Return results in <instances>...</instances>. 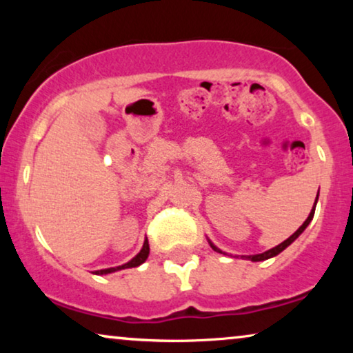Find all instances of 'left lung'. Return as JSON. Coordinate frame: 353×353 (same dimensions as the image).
I'll use <instances>...</instances> for the list:
<instances>
[{"label":"left lung","instance_id":"obj_1","mask_svg":"<svg viewBox=\"0 0 353 353\" xmlns=\"http://www.w3.org/2000/svg\"><path fill=\"white\" fill-rule=\"evenodd\" d=\"M318 192H320V191H318ZM316 201H318V196H316V199H315V205H316ZM313 215H315V207H313V209H312V212H310V215H308V216H307V220H305V221H303V223H302V226H301V228H299V230L296 231V233H294L292 236H289V238H288L286 241H283V243H281V244H278V245H276V248L270 249V250H267V252H263V254H255V255H249V257H248V259H249V260H252V262H262V260L272 259V257H274V255H278L279 252H283V250H284V249H286V248H288V245H291V244L294 243V241H296V239L299 238V236H301V234L303 233V230H305V228H307V226H308V223H310V221H312V219H313ZM209 244H210V248L215 250V252H220V254H221V250H220L219 248H215V245H214V244H212V243H210V241H209Z\"/></svg>","mask_w":353,"mask_h":353}]
</instances>
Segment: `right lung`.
Here are the masks:
<instances>
[{"instance_id":"right-lung-1","label":"right lung","mask_w":353,"mask_h":353,"mask_svg":"<svg viewBox=\"0 0 353 353\" xmlns=\"http://www.w3.org/2000/svg\"><path fill=\"white\" fill-rule=\"evenodd\" d=\"M148 255H149V243H148V239H146V241H144V244H143V249L139 250V252H138L137 255H134V257H133L132 260H130V262L123 263V265H120V267H115V268L98 270V272H94V273H96V274H108V273L119 272V270H125V268H133V267H139V265L146 262Z\"/></svg>"}]
</instances>
